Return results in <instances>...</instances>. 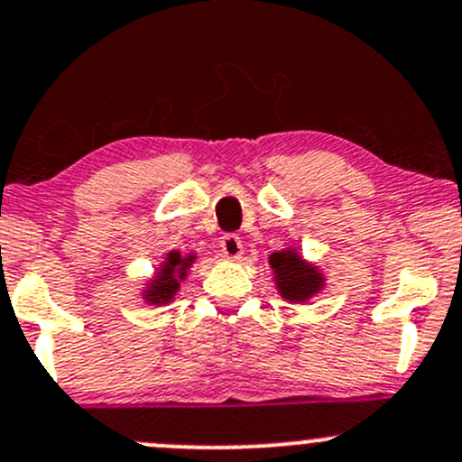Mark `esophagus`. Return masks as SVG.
Masks as SVG:
<instances>
[{"label":"esophagus","instance_id":"1","mask_svg":"<svg viewBox=\"0 0 462 462\" xmlns=\"http://www.w3.org/2000/svg\"><path fill=\"white\" fill-rule=\"evenodd\" d=\"M221 252H223V256H226V259L239 261L241 254H244V244H241L239 236L226 235L221 239Z\"/></svg>","mask_w":462,"mask_h":462}]
</instances>
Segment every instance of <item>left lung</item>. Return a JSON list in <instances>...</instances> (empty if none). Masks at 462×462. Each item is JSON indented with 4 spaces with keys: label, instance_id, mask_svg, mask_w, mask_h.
I'll use <instances>...</instances> for the list:
<instances>
[{
    "label": "left lung",
    "instance_id": "1",
    "mask_svg": "<svg viewBox=\"0 0 462 462\" xmlns=\"http://www.w3.org/2000/svg\"><path fill=\"white\" fill-rule=\"evenodd\" d=\"M268 263L276 292L290 303H305V300L323 292L325 285H328L320 265L303 259L294 245L272 252Z\"/></svg>",
    "mask_w": 462,
    "mask_h": 462
}]
</instances>
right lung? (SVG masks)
Returning <instances> with one entry per match:
<instances>
[{"instance_id": "right-lung-1", "label": "right lung", "mask_w": 462, "mask_h": 462, "mask_svg": "<svg viewBox=\"0 0 462 462\" xmlns=\"http://www.w3.org/2000/svg\"><path fill=\"white\" fill-rule=\"evenodd\" d=\"M197 259V252H188V254H181L179 250L166 252L162 263L145 279V283H142L139 296H142L143 303L157 305V308L172 303Z\"/></svg>"}]
</instances>
